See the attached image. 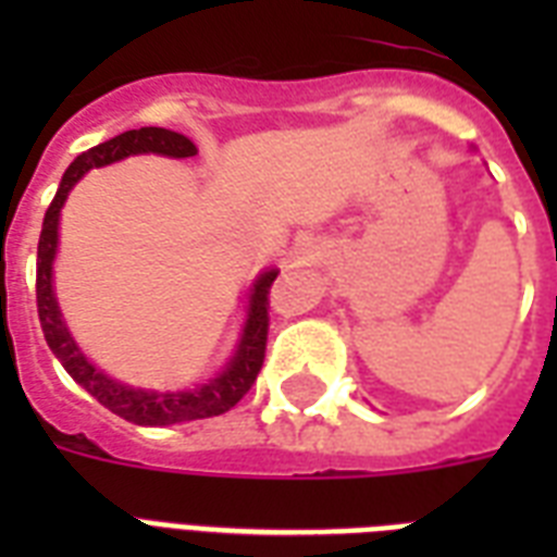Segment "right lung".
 I'll return each instance as SVG.
<instances>
[{
  "label": "right lung",
  "mask_w": 557,
  "mask_h": 557,
  "mask_svg": "<svg viewBox=\"0 0 557 557\" xmlns=\"http://www.w3.org/2000/svg\"><path fill=\"white\" fill-rule=\"evenodd\" d=\"M135 152H161V156H173V159H190L196 156V144L185 135L173 133V129H161V126H141V129H129L121 133L109 141L91 147V150L81 152L77 159L69 164L63 182L57 187V196L51 199L42 219V234H39L37 245V312L39 326L46 335L48 347L60 358V364L65 372L81 384L86 393L98 398L100 405L109 407L112 413H117L126 422L150 424V428H161V424H178L193 422V419H208V416L227 413L239 398L251 389L257 381V372L262 370L265 361V341H269V292L271 283L277 277V271H265L251 295V314L245 323L243 341L236 349L234 361L227 364L222 375H216L208 384L190 389V393H150V389H133L117 384V381L107 379L103 372L83 358L77 344L72 341L69 330H65L60 309H57L54 292H51V260L57 251V219H60V208H63L65 196L74 187V182L91 168H103L117 159L135 156Z\"/></svg>",
  "instance_id": "obj_1"
}]
</instances>
